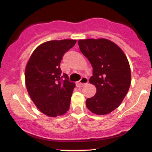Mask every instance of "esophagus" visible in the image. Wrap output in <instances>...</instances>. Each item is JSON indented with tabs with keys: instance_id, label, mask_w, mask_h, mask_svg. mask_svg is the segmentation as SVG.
Instances as JSON below:
<instances>
[{
	"instance_id": "obj_1",
	"label": "esophagus",
	"mask_w": 152,
	"mask_h": 152,
	"mask_svg": "<svg viewBox=\"0 0 152 152\" xmlns=\"http://www.w3.org/2000/svg\"><path fill=\"white\" fill-rule=\"evenodd\" d=\"M88 78L86 77H82L81 79L79 81H77L76 83V85L77 87H83L85 85L88 83Z\"/></svg>"
}]
</instances>
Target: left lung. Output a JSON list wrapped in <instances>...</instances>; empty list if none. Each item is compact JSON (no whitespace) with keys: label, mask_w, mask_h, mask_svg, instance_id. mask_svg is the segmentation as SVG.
<instances>
[{"label":"left lung","mask_w":152,"mask_h":152,"mask_svg":"<svg viewBox=\"0 0 152 152\" xmlns=\"http://www.w3.org/2000/svg\"><path fill=\"white\" fill-rule=\"evenodd\" d=\"M78 43L93 67L89 82L96 88L94 96L86 99L87 108L96 114H109L121 104L130 87L128 59L123 50L109 40H79Z\"/></svg>","instance_id":"obj_1"}]
</instances>
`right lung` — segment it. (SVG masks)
Returning <instances> with one entry per match:
<instances>
[{
	"label": "right lung",
	"instance_id": "obj_1",
	"mask_svg": "<svg viewBox=\"0 0 152 152\" xmlns=\"http://www.w3.org/2000/svg\"><path fill=\"white\" fill-rule=\"evenodd\" d=\"M76 40L50 41L38 46L25 71L29 96L43 114L56 117L66 114L70 106L75 83L61 74L63 56L76 44Z\"/></svg>",
	"mask_w": 152,
	"mask_h": 152
}]
</instances>
